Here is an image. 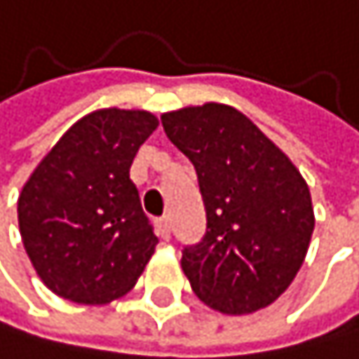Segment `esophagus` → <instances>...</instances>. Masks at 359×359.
<instances>
[{"label": "esophagus", "instance_id": "34e87169", "mask_svg": "<svg viewBox=\"0 0 359 359\" xmlns=\"http://www.w3.org/2000/svg\"><path fill=\"white\" fill-rule=\"evenodd\" d=\"M156 231H158V235H161L163 240H170V218H168V215H163V218L156 220Z\"/></svg>", "mask_w": 359, "mask_h": 359}]
</instances>
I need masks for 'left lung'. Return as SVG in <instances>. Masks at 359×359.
<instances>
[{"instance_id": "1", "label": "left lung", "mask_w": 359, "mask_h": 359, "mask_svg": "<svg viewBox=\"0 0 359 359\" xmlns=\"http://www.w3.org/2000/svg\"><path fill=\"white\" fill-rule=\"evenodd\" d=\"M161 124L194 163L207 211L203 240L185 246L181 259L196 297L222 314L277 301L314 231L301 172L233 107H189L161 115Z\"/></svg>"}]
</instances>
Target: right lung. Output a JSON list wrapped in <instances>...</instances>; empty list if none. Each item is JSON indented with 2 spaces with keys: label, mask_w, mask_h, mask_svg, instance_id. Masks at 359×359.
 I'll return each mask as SVG.
<instances>
[{
  "label": "right lung",
  "mask_w": 359,
  "mask_h": 359,
  "mask_svg": "<svg viewBox=\"0 0 359 359\" xmlns=\"http://www.w3.org/2000/svg\"><path fill=\"white\" fill-rule=\"evenodd\" d=\"M158 121L146 111H95L65 133L19 196V231L54 294L100 305L137 283L156 235L130 181L139 146Z\"/></svg>",
  "instance_id": "add662e5"
}]
</instances>
